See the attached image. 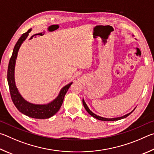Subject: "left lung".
<instances>
[{"label": "left lung", "mask_w": 154, "mask_h": 154, "mask_svg": "<svg viewBox=\"0 0 154 154\" xmlns=\"http://www.w3.org/2000/svg\"><path fill=\"white\" fill-rule=\"evenodd\" d=\"M82 103H83V106H84L85 109L87 110V112L88 113V114H89L91 116H92L93 117L95 118L96 119H98V120H102V121H116V120H121V119H123V118H125L126 117H127L128 116L130 115V114H131V113L133 112L134 111V109L133 111H132L131 113H129V114H126V115H125V116H122V117L114 118H103V117L99 116L95 114H94V113H93L92 112H91V110L89 109V108H88V106H87V104H86V103H85V101H84V99H83V100H82Z\"/></svg>", "instance_id": "obj_1"}]
</instances>
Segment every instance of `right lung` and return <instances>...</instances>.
I'll return each instance as SVG.
<instances>
[{"mask_svg":"<svg viewBox=\"0 0 154 154\" xmlns=\"http://www.w3.org/2000/svg\"><path fill=\"white\" fill-rule=\"evenodd\" d=\"M30 31L31 29H29L28 32L21 35V36L19 38L18 41L15 45L11 57L9 60V66H8L7 81L8 84H9L11 97L13 103L19 111L29 117L37 118V119H46V118H49L53 116L59 111L62 103H63L64 97L72 82L65 86L61 90L57 97L48 104L37 105L29 103L21 96L15 84V65L20 46L28 37Z\"/></svg>","mask_w":154,"mask_h":154,"instance_id":"1","label":"right lung"}]
</instances>
